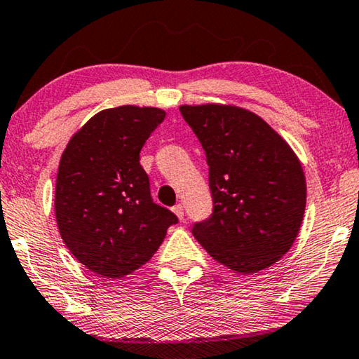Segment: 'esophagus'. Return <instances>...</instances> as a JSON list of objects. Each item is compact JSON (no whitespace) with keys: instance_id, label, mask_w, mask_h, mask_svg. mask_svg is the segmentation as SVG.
Returning <instances> with one entry per match:
<instances>
[{"instance_id":"obj_1","label":"esophagus","mask_w":359,"mask_h":359,"mask_svg":"<svg viewBox=\"0 0 359 359\" xmlns=\"http://www.w3.org/2000/svg\"><path fill=\"white\" fill-rule=\"evenodd\" d=\"M172 210H174V214L177 215L180 220H184V206H182V204H175V206L172 208Z\"/></svg>"}]
</instances>
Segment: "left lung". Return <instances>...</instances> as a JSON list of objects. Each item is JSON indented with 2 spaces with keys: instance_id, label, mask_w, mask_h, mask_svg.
I'll return each mask as SVG.
<instances>
[{
  "instance_id": "obj_1",
  "label": "left lung",
  "mask_w": 359,
  "mask_h": 359,
  "mask_svg": "<svg viewBox=\"0 0 359 359\" xmlns=\"http://www.w3.org/2000/svg\"><path fill=\"white\" fill-rule=\"evenodd\" d=\"M201 142L214 209L193 224L210 257L238 273L269 269L286 254L304 220L302 164L255 113L231 105H182Z\"/></svg>"
}]
</instances>
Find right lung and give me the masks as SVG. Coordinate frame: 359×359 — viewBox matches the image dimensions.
Returning a JSON list of instances; mask_svg holds the SVG:
<instances>
[{
    "mask_svg": "<svg viewBox=\"0 0 359 359\" xmlns=\"http://www.w3.org/2000/svg\"><path fill=\"white\" fill-rule=\"evenodd\" d=\"M166 113L123 105L94 115L68 142L55 182L60 236L78 262L107 280L147 264L179 219L153 201L140 150Z\"/></svg>",
    "mask_w": 359,
    "mask_h": 359,
    "instance_id": "add662e5",
    "label": "right lung"
}]
</instances>
